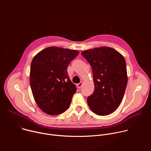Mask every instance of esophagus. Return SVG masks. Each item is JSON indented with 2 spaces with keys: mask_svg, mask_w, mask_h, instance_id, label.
Wrapping results in <instances>:
<instances>
[{
  "mask_svg": "<svg viewBox=\"0 0 151 151\" xmlns=\"http://www.w3.org/2000/svg\"><path fill=\"white\" fill-rule=\"evenodd\" d=\"M82 83H83V82H79V83L77 84V87H78V88H81V87H82Z\"/></svg>",
  "mask_w": 151,
  "mask_h": 151,
  "instance_id": "1",
  "label": "esophagus"
}]
</instances>
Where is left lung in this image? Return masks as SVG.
Listing matches in <instances>:
<instances>
[{
    "label": "left lung",
    "mask_w": 151,
    "mask_h": 151,
    "mask_svg": "<svg viewBox=\"0 0 151 151\" xmlns=\"http://www.w3.org/2000/svg\"><path fill=\"white\" fill-rule=\"evenodd\" d=\"M81 54L90 64L94 91L87 98L90 109L100 116L109 115L119 106L126 89L128 78L124 57L112 48L101 47Z\"/></svg>",
    "instance_id": "obj_1"
}]
</instances>
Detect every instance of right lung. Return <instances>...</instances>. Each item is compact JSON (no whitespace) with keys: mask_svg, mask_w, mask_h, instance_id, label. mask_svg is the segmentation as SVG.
I'll return each mask as SVG.
<instances>
[{"mask_svg":"<svg viewBox=\"0 0 151 151\" xmlns=\"http://www.w3.org/2000/svg\"><path fill=\"white\" fill-rule=\"evenodd\" d=\"M79 53L76 50L51 47L33 58L30 87L36 104L47 114L57 115L69 107L76 88L69 78L67 69Z\"/></svg>","mask_w":151,"mask_h":151,"instance_id":"1","label":"right lung"}]
</instances>
